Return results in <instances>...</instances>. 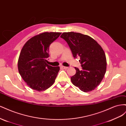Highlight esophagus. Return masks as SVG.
Instances as JSON below:
<instances>
[{"mask_svg": "<svg viewBox=\"0 0 126 126\" xmlns=\"http://www.w3.org/2000/svg\"><path fill=\"white\" fill-rule=\"evenodd\" d=\"M61 67L63 68V69H68V67H64V66H61Z\"/></svg>", "mask_w": 126, "mask_h": 126, "instance_id": "obj_1", "label": "esophagus"}]
</instances>
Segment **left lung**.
<instances>
[{
    "label": "left lung",
    "mask_w": 126,
    "mask_h": 126,
    "mask_svg": "<svg viewBox=\"0 0 126 126\" xmlns=\"http://www.w3.org/2000/svg\"><path fill=\"white\" fill-rule=\"evenodd\" d=\"M60 37L67 42L74 58L80 57L82 69L75 67L76 73L71 77L72 83L85 93L94 90L100 84L106 71L104 50L96 40L80 33L63 32Z\"/></svg>",
    "instance_id": "obj_1"
}]
</instances>
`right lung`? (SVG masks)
I'll list each match as a JSON object with an SVG mask.
<instances>
[{"instance_id":"right-lung-1","label":"right lung","mask_w":126,"mask_h":126,"mask_svg":"<svg viewBox=\"0 0 126 126\" xmlns=\"http://www.w3.org/2000/svg\"><path fill=\"white\" fill-rule=\"evenodd\" d=\"M61 32H44L32 37L22 47L18 62V71L32 89L39 91L51 86L59 71V67L47 64L50 45Z\"/></svg>"}]
</instances>
